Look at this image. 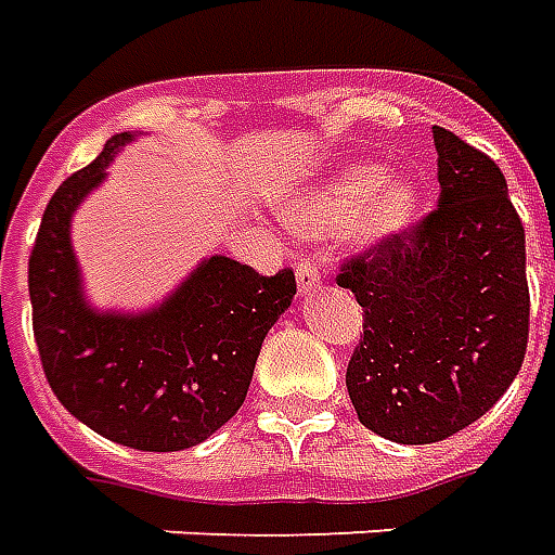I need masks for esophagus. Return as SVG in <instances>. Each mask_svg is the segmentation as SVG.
<instances>
[{
  "instance_id": "obj_1",
  "label": "esophagus",
  "mask_w": 555,
  "mask_h": 555,
  "mask_svg": "<svg viewBox=\"0 0 555 555\" xmlns=\"http://www.w3.org/2000/svg\"><path fill=\"white\" fill-rule=\"evenodd\" d=\"M297 288L302 297H309V294L320 288V273L311 261H299L297 264Z\"/></svg>"
}]
</instances>
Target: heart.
I'll use <instances>...</instances> for the list:
<instances>
[{"instance_id":"obj_1","label":"heart","mask_w":555,"mask_h":555,"mask_svg":"<svg viewBox=\"0 0 555 555\" xmlns=\"http://www.w3.org/2000/svg\"><path fill=\"white\" fill-rule=\"evenodd\" d=\"M421 188L403 173H382L379 164L356 162L332 176L320 191L288 211L302 232H323L347 223L364 244H385L414 223Z\"/></svg>"}]
</instances>
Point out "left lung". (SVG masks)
<instances>
[{
    "mask_svg": "<svg viewBox=\"0 0 555 555\" xmlns=\"http://www.w3.org/2000/svg\"><path fill=\"white\" fill-rule=\"evenodd\" d=\"M438 208L344 258L361 306L347 391L397 444H433L479 421L518 376L529 338L527 241L486 152L435 126Z\"/></svg>",
    "mask_w": 555,
    "mask_h": 555,
    "instance_id": "1",
    "label": "left lung"
}]
</instances>
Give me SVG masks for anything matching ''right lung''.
<instances>
[{
    "instance_id": "add662e5",
    "label": "right lung",
    "mask_w": 555,
    "mask_h": 555,
    "mask_svg": "<svg viewBox=\"0 0 555 555\" xmlns=\"http://www.w3.org/2000/svg\"><path fill=\"white\" fill-rule=\"evenodd\" d=\"M131 134H114L96 162L49 199L28 256L37 352L61 405L108 441L173 453L199 444L244 405L261 340L297 294L294 270L261 276L211 256L146 314H96L81 299L69 217L105 179Z\"/></svg>"
}]
</instances>
